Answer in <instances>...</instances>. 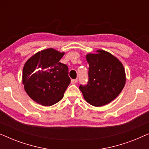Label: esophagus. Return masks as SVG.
Here are the masks:
<instances>
[{"label": "esophagus", "mask_w": 149, "mask_h": 149, "mask_svg": "<svg viewBox=\"0 0 149 149\" xmlns=\"http://www.w3.org/2000/svg\"><path fill=\"white\" fill-rule=\"evenodd\" d=\"M77 81H78L77 79H72V80H71V83H72V84H75V83H77Z\"/></svg>", "instance_id": "esophagus-1"}]
</instances>
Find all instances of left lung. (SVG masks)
<instances>
[{
    "instance_id": "left-lung-1",
    "label": "left lung",
    "mask_w": 149,
    "mask_h": 149,
    "mask_svg": "<svg viewBox=\"0 0 149 149\" xmlns=\"http://www.w3.org/2000/svg\"><path fill=\"white\" fill-rule=\"evenodd\" d=\"M87 55L88 81L80 85L85 100L94 107L106 105L117 97L125 83L123 64L115 56L103 50Z\"/></svg>"
}]
</instances>
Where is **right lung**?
I'll return each instance as SVG.
<instances>
[{"instance_id": "add662e5", "label": "right lung", "mask_w": 149, "mask_h": 149, "mask_svg": "<svg viewBox=\"0 0 149 149\" xmlns=\"http://www.w3.org/2000/svg\"><path fill=\"white\" fill-rule=\"evenodd\" d=\"M64 55L50 48L38 52L26 62L22 81L26 93L36 102L52 106L64 96L70 83L68 66L60 62Z\"/></svg>"}]
</instances>
